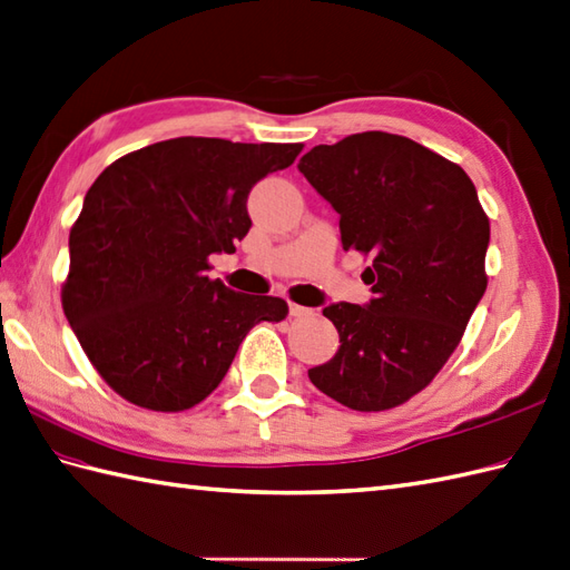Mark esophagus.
<instances>
[{
	"label": "esophagus",
	"instance_id": "esophagus-1",
	"mask_svg": "<svg viewBox=\"0 0 570 570\" xmlns=\"http://www.w3.org/2000/svg\"><path fill=\"white\" fill-rule=\"evenodd\" d=\"M289 316H295V318H307V316H312V309L309 307H302V304H295V302H289Z\"/></svg>",
	"mask_w": 570,
	"mask_h": 570
}]
</instances>
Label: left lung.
Returning a JSON list of instances; mask_svg holds the SVG:
<instances>
[{"label": "left lung", "mask_w": 570, "mask_h": 570, "mask_svg": "<svg viewBox=\"0 0 570 570\" xmlns=\"http://www.w3.org/2000/svg\"><path fill=\"white\" fill-rule=\"evenodd\" d=\"M297 169L338 213L345 252L372 256L370 302L324 307L341 345L309 380L355 411L404 404L448 363L485 293L491 227L476 188L462 166L380 130L316 145Z\"/></svg>", "instance_id": "left-lung-1"}]
</instances>
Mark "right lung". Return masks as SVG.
I'll list each match as a JSON object with an SVG mask.
<instances>
[{"mask_svg":"<svg viewBox=\"0 0 570 570\" xmlns=\"http://www.w3.org/2000/svg\"><path fill=\"white\" fill-rule=\"evenodd\" d=\"M302 145L176 137L125 155L94 180L69 232L62 309L110 390L184 411L217 390L246 333L283 322L281 297L207 277L252 229L248 193Z\"/></svg>","mask_w":570,"mask_h":570,"instance_id":"1","label":"right lung"}]
</instances>
